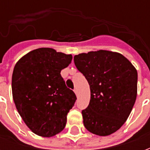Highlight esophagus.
Instances as JSON below:
<instances>
[{
    "instance_id": "obj_1",
    "label": "esophagus",
    "mask_w": 150,
    "mask_h": 150,
    "mask_svg": "<svg viewBox=\"0 0 150 150\" xmlns=\"http://www.w3.org/2000/svg\"><path fill=\"white\" fill-rule=\"evenodd\" d=\"M74 92H75V95H76V96H79V92H78V89H74Z\"/></svg>"
}]
</instances>
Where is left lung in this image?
I'll list each match as a JSON object with an SVG mask.
<instances>
[{"instance_id":"1","label":"left lung","mask_w":150,"mask_h":150,"mask_svg":"<svg viewBox=\"0 0 150 150\" xmlns=\"http://www.w3.org/2000/svg\"><path fill=\"white\" fill-rule=\"evenodd\" d=\"M76 68L89 82L91 97L82 110L87 130L109 135L123 125L135 104L138 73L122 54L97 50L74 57Z\"/></svg>"}]
</instances>
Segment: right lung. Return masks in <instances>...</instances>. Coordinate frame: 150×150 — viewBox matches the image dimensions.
I'll return each mask as SVG.
<instances>
[{
    "instance_id": "obj_1",
    "label": "right lung",
    "mask_w": 150,
    "mask_h": 150,
    "mask_svg": "<svg viewBox=\"0 0 150 150\" xmlns=\"http://www.w3.org/2000/svg\"><path fill=\"white\" fill-rule=\"evenodd\" d=\"M71 59V54L39 48L22 57L14 68L11 88L15 107L29 129L40 136L61 132L77 99L61 75Z\"/></svg>"
}]
</instances>
